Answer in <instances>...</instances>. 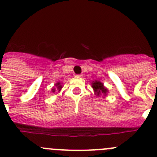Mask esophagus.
Masks as SVG:
<instances>
[{
	"mask_svg": "<svg viewBox=\"0 0 157 157\" xmlns=\"http://www.w3.org/2000/svg\"><path fill=\"white\" fill-rule=\"evenodd\" d=\"M76 77H82V75H80V74L76 75Z\"/></svg>",
	"mask_w": 157,
	"mask_h": 157,
	"instance_id": "34e87169",
	"label": "esophagus"
}]
</instances>
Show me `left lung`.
Returning <instances> with one entry per match:
<instances>
[{
  "instance_id": "1",
  "label": "left lung",
  "mask_w": 157,
  "mask_h": 157,
  "mask_svg": "<svg viewBox=\"0 0 157 157\" xmlns=\"http://www.w3.org/2000/svg\"><path fill=\"white\" fill-rule=\"evenodd\" d=\"M92 87L93 88L94 93L96 96L103 95L106 97L108 94V89L103 85V84L99 80H94L92 82Z\"/></svg>"
}]
</instances>
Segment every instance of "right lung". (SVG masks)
<instances>
[{
	"label": "right lung",
	"mask_w": 157,
	"mask_h": 157,
	"mask_svg": "<svg viewBox=\"0 0 157 157\" xmlns=\"http://www.w3.org/2000/svg\"><path fill=\"white\" fill-rule=\"evenodd\" d=\"M62 88V83L61 82H57L55 84H54V87L51 89V92L53 93H55V92H61V90Z\"/></svg>",
	"instance_id": "right-lung-1"
}]
</instances>
